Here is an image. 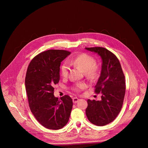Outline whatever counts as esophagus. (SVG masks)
<instances>
[{
  "mask_svg": "<svg viewBox=\"0 0 148 148\" xmlns=\"http://www.w3.org/2000/svg\"><path fill=\"white\" fill-rule=\"evenodd\" d=\"M78 101H79V99L77 98V97H75V98H73V103H74V104L77 103Z\"/></svg>",
  "mask_w": 148,
  "mask_h": 148,
  "instance_id": "34e87169",
  "label": "esophagus"
}]
</instances>
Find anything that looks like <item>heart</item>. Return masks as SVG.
<instances>
[{"label":"heart","mask_w":148,"mask_h":148,"mask_svg":"<svg viewBox=\"0 0 148 148\" xmlns=\"http://www.w3.org/2000/svg\"><path fill=\"white\" fill-rule=\"evenodd\" d=\"M68 63L72 65L80 68L85 72V75L90 79H94L98 76L99 66L95 64V59L92 56L86 54H82L78 55L75 58L69 59ZM69 66L66 63H64L61 66V74L63 77H66L69 73ZM86 87L84 83H78L73 88L74 90L79 92L80 90L84 89Z\"/></svg>","instance_id":"b5f03b06"}]
</instances>
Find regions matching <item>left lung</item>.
<instances>
[{
  "mask_svg": "<svg viewBox=\"0 0 148 148\" xmlns=\"http://www.w3.org/2000/svg\"><path fill=\"white\" fill-rule=\"evenodd\" d=\"M98 54L102 61L101 70L95 92L101 93V100H87L85 113L90 122L104 126L112 122L120 113L125 93V77L119 60L113 53L102 47L85 48Z\"/></svg>",
  "mask_w": 148,
  "mask_h": 148,
  "instance_id": "8db88e82",
  "label": "left lung"
}]
</instances>
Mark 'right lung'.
<instances>
[{"mask_svg":"<svg viewBox=\"0 0 148 148\" xmlns=\"http://www.w3.org/2000/svg\"><path fill=\"white\" fill-rule=\"evenodd\" d=\"M62 50H48L35 56L29 65L25 85L30 109L35 119L47 129L58 130L68 122L73 107L69 95L59 100L53 86L60 80L61 62L71 54Z\"/></svg>","mask_w":148,"mask_h":148,"instance_id":"obj_1","label":"right lung"}]
</instances>
